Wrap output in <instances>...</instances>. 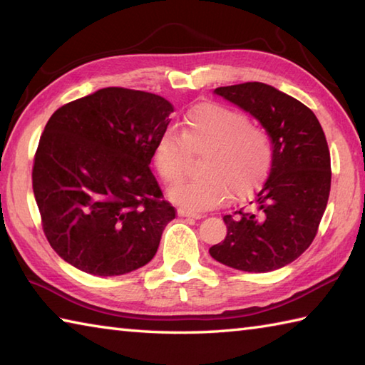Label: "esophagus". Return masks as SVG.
<instances>
[{"mask_svg": "<svg viewBox=\"0 0 365 365\" xmlns=\"http://www.w3.org/2000/svg\"><path fill=\"white\" fill-rule=\"evenodd\" d=\"M178 214H180L181 217H190V219H202L203 217L202 214L192 212V211H187V210H180V211H178Z\"/></svg>", "mask_w": 365, "mask_h": 365, "instance_id": "esophagus-1", "label": "esophagus"}]
</instances>
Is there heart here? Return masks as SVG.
Returning a JSON list of instances; mask_svg holds the SVG:
<instances>
[{
	"label": "heart",
	"mask_w": 365,
	"mask_h": 365,
	"mask_svg": "<svg viewBox=\"0 0 365 365\" xmlns=\"http://www.w3.org/2000/svg\"><path fill=\"white\" fill-rule=\"evenodd\" d=\"M192 155L203 158L197 180L170 190V198L192 211L212 210L233 195L257 190L272 163V141L263 128L250 123L242 111L207 102L193 107L182 120L181 133L163 130L154 145V165L167 184L185 176Z\"/></svg>",
	"instance_id": "b5f03b06"
}]
</instances>
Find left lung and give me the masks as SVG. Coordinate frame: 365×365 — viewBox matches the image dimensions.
I'll use <instances>...</instances> for the list:
<instances>
[{
    "mask_svg": "<svg viewBox=\"0 0 365 365\" xmlns=\"http://www.w3.org/2000/svg\"><path fill=\"white\" fill-rule=\"evenodd\" d=\"M214 93L262 123L272 141V165L249 205L224 215L227 236L210 254L240 271H276L315 240L331 190L328 141L314 111L274 86L247 81Z\"/></svg>",
    "mask_w": 365,
    "mask_h": 365,
    "instance_id": "obj_1",
    "label": "left lung"
}]
</instances>
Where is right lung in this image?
<instances>
[{
	"mask_svg": "<svg viewBox=\"0 0 365 365\" xmlns=\"http://www.w3.org/2000/svg\"><path fill=\"white\" fill-rule=\"evenodd\" d=\"M172 111L158 94L110 86L51 115L33 192L43 235L64 262L103 277L151 262L176 215L150 168Z\"/></svg>",
	"mask_w": 365,
	"mask_h": 365,
	"instance_id": "1",
	"label": "right lung"
}]
</instances>
